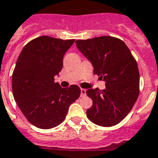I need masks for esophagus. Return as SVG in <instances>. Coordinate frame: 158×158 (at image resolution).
<instances>
[{
    "mask_svg": "<svg viewBox=\"0 0 158 158\" xmlns=\"http://www.w3.org/2000/svg\"><path fill=\"white\" fill-rule=\"evenodd\" d=\"M80 92H81V96H85V94H86V89H80Z\"/></svg>",
    "mask_w": 158,
    "mask_h": 158,
    "instance_id": "esophagus-1",
    "label": "esophagus"
}]
</instances>
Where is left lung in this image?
<instances>
[{"instance_id":"8db88e82","label":"left lung","mask_w":158,"mask_h":158,"mask_svg":"<svg viewBox=\"0 0 158 158\" xmlns=\"http://www.w3.org/2000/svg\"><path fill=\"white\" fill-rule=\"evenodd\" d=\"M78 49L91 62L94 73L106 81V89H89L93 100L87 110L89 120L98 126L113 127L132 109L139 95L137 63L123 41L102 36L75 42Z\"/></svg>"}]
</instances>
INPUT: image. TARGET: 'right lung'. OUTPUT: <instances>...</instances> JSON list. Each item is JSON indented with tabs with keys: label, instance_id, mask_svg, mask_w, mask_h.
<instances>
[{
	"label": "right lung",
	"instance_id": "1",
	"mask_svg": "<svg viewBox=\"0 0 158 158\" xmlns=\"http://www.w3.org/2000/svg\"><path fill=\"white\" fill-rule=\"evenodd\" d=\"M74 39L42 36L30 41L17 58L12 73V92L27 121L41 129H51L64 121L69 106L80 95L79 86L62 88L54 76L63 69V58Z\"/></svg>",
	"mask_w": 158,
	"mask_h": 158
}]
</instances>
